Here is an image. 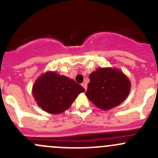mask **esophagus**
<instances>
[{"instance_id":"esophagus-1","label":"esophagus","mask_w":158,"mask_h":158,"mask_svg":"<svg viewBox=\"0 0 158 158\" xmlns=\"http://www.w3.org/2000/svg\"><path fill=\"white\" fill-rule=\"evenodd\" d=\"M82 86H83V88L85 89V90H86V89H87V84L85 83V82H83V83L82 84Z\"/></svg>"}]
</instances>
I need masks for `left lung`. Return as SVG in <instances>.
I'll list each match as a JSON object with an SVG mask.
<instances>
[{"mask_svg": "<svg viewBox=\"0 0 158 158\" xmlns=\"http://www.w3.org/2000/svg\"><path fill=\"white\" fill-rule=\"evenodd\" d=\"M85 95L100 109L106 111L123 102L131 89V82L120 70L99 68L89 75Z\"/></svg>", "mask_w": 158, "mask_h": 158, "instance_id": "left-lung-1", "label": "left lung"}]
</instances>
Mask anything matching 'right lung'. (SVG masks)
Masks as SVG:
<instances>
[{
  "instance_id": "add662e5",
  "label": "right lung",
  "mask_w": 158,
  "mask_h": 158,
  "mask_svg": "<svg viewBox=\"0 0 158 158\" xmlns=\"http://www.w3.org/2000/svg\"><path fill=\"white\" fill-rule=\"evenodd\" d=\"M32 92L43 110L50 114H60L69 109L85 89L66 76L47 72L36 79Z\"/></svg>"
}]
</instances>
